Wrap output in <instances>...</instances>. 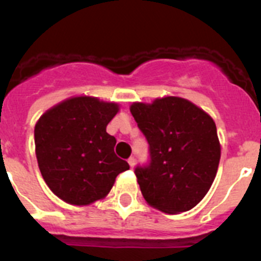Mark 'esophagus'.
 I'll return each mask as SVG.
<instances>
[{
    "instance_id": "34e87169",
    "label": "esophagus",
    "mask_w": 261,
    "mask_h": 261,
    "mask_svg": "<svg viewBox=\"0 0 261 261\" xmlns=\"http://www.w3.org/2000/svg\"><path fill=\"white\" fill-rule=\"evenodd\" d=\"M128 163H129V166H130V167H135V165H136V158L135 156H130V158L128 159Z\"/></svg>"
}]
</instances>
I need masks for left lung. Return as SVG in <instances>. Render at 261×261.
Instances as JSON below:
<instances>
[{
	"mask_svg": "<svg viewBox=\"0 0 261 261\" xmlns=\"http://www.w3.org/2000/svg\"><path fill=\"white\" fill-rule=\"evenodd\" d=\"M130 112L149 144V162L135 168L144 199L165 213L192 209L208 193L220 163L213 119L176 96L133 103Z\"/></svg>",
	"mask_w": 261,
	"mask_h": 261,
	"instance_id": "1",
	"label": "left lung"
}]
</instances>
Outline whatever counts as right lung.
Here are the masks:
<instances>
[{
    "mask_svg": "<svg viewBox=\"0 0 261 261\" xmlns=\"http://www.w3.org/2000/svg\"><path fill=\"white\" fill-rule=\"evenodd\" d=\"M119 111L115 103L77 96L47 111L35 125V150L43 179L57 197L89 205L110 192L126 161L115 154L116 138L106 126Z\"/></svg>",
    "mask_w": 261,
    "mask_h": 261,
    "instance_id": "add662e5",
    "label": "right lung"
}]
</instances>
